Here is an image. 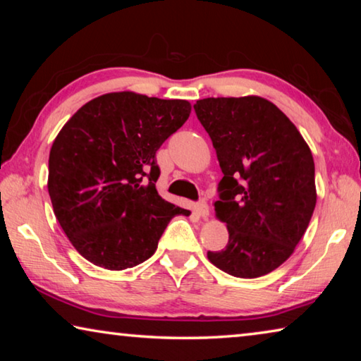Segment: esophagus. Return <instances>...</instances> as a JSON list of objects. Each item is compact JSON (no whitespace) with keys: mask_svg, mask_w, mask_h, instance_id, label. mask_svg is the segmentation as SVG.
I'll return each instance as SVG.
<instances>
[{"mask_svg":"<svg viewBox=\"0 0 361 361\" xmlns=\"http://www.w3.org/2000/svg\"><path fill=\"white\" fill-rule=\"evenodd\" d=\"M194 210L200 218H209V205H207L205 200H200V202H197Z\"/></svg>","mask_w":361,"mask_h":361,"instance_id":"esophagus-1","label":"esophagus"}]
</instances>
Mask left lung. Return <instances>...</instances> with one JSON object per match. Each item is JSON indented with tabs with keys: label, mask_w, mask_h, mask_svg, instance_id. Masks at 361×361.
Listing matches in <instances>:
<instances>
[{
	"label": "left lung",
	"mask_w": 361,
	"mask_h": 361,
	"mask_svg": "<svg viewBox=\"0 0 361 361\" xmlns=\"http://www.w3.org/2000/svg\"><path fill=\"white\" fill-rule=\"evenodd\" d=\"M194 109L224 175L215 212L229 240L207 256L229 276H266L290 258L312 218V152L296 126L262 97H212Z\"/></svg>",
	"instance_id": "1"
}]
</instances>
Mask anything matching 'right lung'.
I'll return each mask as SVG.
<instances>
[{"instance_id": "right-lung-1", "label": "right lung", "mask_w": 361, "mask_h": 361, "mask_svg": "<svg viewBox=\"0 0 361 361\" xmlns=\"http://www.w3.org/2000/svg\"><path fill=\"white\" fill-rule=\"evenodd\" d=\"M189 113L186 100L111 92L85 103L59 132L49 195L66 237L92 264H140L154 255L170 219L189 215L156 189V152Z\"/></svg>"}]
</instances>
